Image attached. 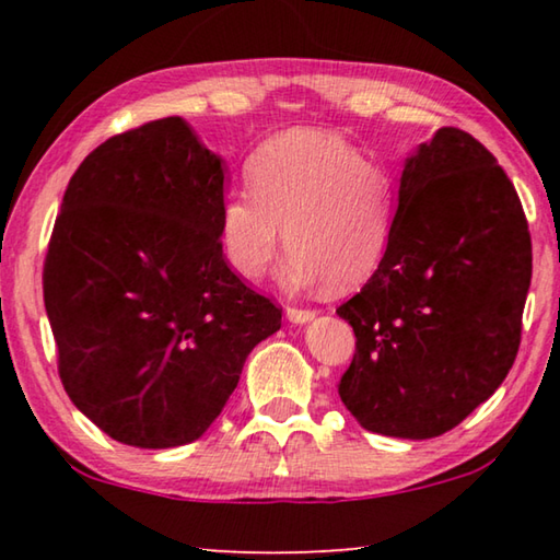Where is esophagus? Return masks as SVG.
<instances>
[{
    "mask_svg": "<svg viewBox=\"0 0 560 560\" xmlns=\"http://www.w3.org/2000/svg\"><path fill=\"white\" fill-rule=\"evenodd\" d=\"M287 316L293 324H308V320L316 318L314 308H299V306H287Z\"/></svg>",
    "mask_w": 560,
    "mask_h": 560,
    "instance_id": "obj_1",
    "label": "esophagus"
}]
</instances>
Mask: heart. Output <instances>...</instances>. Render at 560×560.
<instances>
[{"instance_id": "heart-1", "label": "heart", "mask_w": 560, "mask_h": 560, "mask_svg": "<svg viewBox=\"0 0 560 560\" xmlns=\"http://www.w3.org/2000/svg\"><path fill=\"white\" fill-rule=\"evenodd\" d=\"M246 183L220 207L222 252L242 279L259 281L283 240L291 252L283 277L293 287L355 289L390 252L397 177L338 132H279L252 155Z\"/></svg>"}]
</instances>
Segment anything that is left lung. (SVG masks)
I'll use <instances>...</instances> for the list:
<instances>
[{"instance_id": "1", "label": "left lung", "mask_w": 560, "mask_h": 560, "mask_svg": "<svg viewBox=\"0 0 560 560\" xmlns=\"http://www.w3.org/2000/svg\"><path fill=\"white\" fill-rule=\"evenodd\" d=\"M528 287L514 185L477 138L440 128L407 158L381 269L336 308L355 334L340 400L387 438L457 428L514 365Z\"/></svg>"}]
</instances>
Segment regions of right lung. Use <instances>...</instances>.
Segmentation results:
<instances>
[{"instance_id":"1","label":"right lung","mask_w":560,"mask_h":560,"mask_svg":"<svg viewBox=\"0 0 560 560\" xmlns=\"http://www.w3.org/2000/svg\"><path fill=\"white\" fill-rule=\"evenodd\" d=\"M222 158L183 118L108 138L63 192L44 306L71 402L108 438L167 450L202 438L281 308L220 244Z\"/></svg>"}]
</instances>
